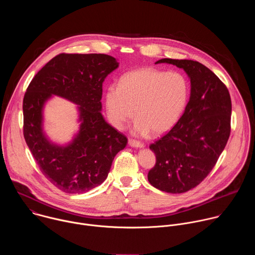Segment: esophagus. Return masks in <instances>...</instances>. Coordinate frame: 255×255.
Here are the masks:
<instances>
[{
    "mask_svg": "<svg viewBox=\"0 0 255 255\" xmlns=\"http://www.w3.org/2000/svg\"><path fill=\"white\" fill-rule=\"evenodd\" d=\"M128 144H129V146H131V147H136V148L144 147V144L142 142H139V141H137L135 139H129Z\"/></svg>",
    "mask_w": 255,
    "mask_h": 255,
    "instance_id": "obj_1",
    "label": "esophagus"
}]
</instances>
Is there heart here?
<instances>
[{"instance_id": "1", "label": "heart", "mask_w": 255, "mask_h": 255, "mask_svg": "<svg viewBox=\"0 0 255 255\" xmlns=\"http://www.w3.org/2000/svg\"><path fill=\"white\" fill-rule=\"evenodd\" d=\"M189 95V82L180 72L141 68L125 74L119 86L109 87L105 102L109 120L116 128L122 129L135 111V133L159 135L176 124Z\"/></svg>"}]
</instances>
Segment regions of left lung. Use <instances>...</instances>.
I'll return each instance as SVG.
<instances>
[{"label": "left lung", "instance_id": "1", "mask_svg": "<svg viewBox=\"0 0 255 255\" xmlns=\"http://www.w3.org/2000/svg\"><path fill=\"white\" fill-rule=\"evenodd\" d=\"M155 63L183 68L191 80V97L177 123L150 144L156 162L147 177L162 192L186 193L202 183L226 146L231 98L221 80L198 61L162 58Z\"/></svg>", "mask_w": 255, "mask_h": 255}]
</instances>
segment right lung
Wrapping results in <instances>:
<instances>
[{"label":"right lung","mask_w":255,"mask_h":255,"mask_svg":"<svg viewBox=\"0 0 255 255\" xmlns=\"http://www.w3.org/2000/svg\"><path fill=\"white\" fill-rule=\"evenodd\" d=\"M119 66L107 54L61 53L35 75L23 100V133L41 172L67 194H83L107 178L116 154L127 138L109 125L102 113L103 83ZM52 94L79 107L80 130L61 147L43 132V108Z\"/></svg>","instance_id":"right-lung-1"}]
</instances>
